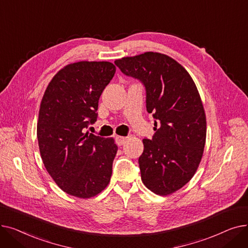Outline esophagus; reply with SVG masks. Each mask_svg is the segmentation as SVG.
I'll list each match as a JSON object with an SVG mask.
<instances>
[{
  "label": "esophagus",
  "instance_id": "esophagus-1",
  "mask_svg": "<svg viewBox=\"0 0 248 248\" xmlns=\"http://www.w3.org/2000/svg\"><path fill=\"white\" fill-rule=\"evenodd\" d=\"M125 140H126V139L124 137H121V136H116L115 137V141H116L117 146H123L124 142H125Z\"/></svg>",
  "mask_w": 248,
  "mask_h": 248
}]
</instances>
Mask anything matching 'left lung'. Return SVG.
Returning <instances> with one entry per match:
<instances>
[{
	"instance_id": "obj_1",
	"label": "left lung",
	"mask_w": 248,
	"mask_h": 248,
	"mask_svg": "<svg viewBox=\"0 0 248 248\" xmlns=\"http://www.w3.org/2000/svg\"><path fill=\"white\" fill-rule=\"evenodd\" d=\"M121 71L146 89V107L155 133L144 139L139 158L142 183L158 195H170L192 179L206 140V116L192 77L173 58L146 52L114 61Z\"/></svg>"
}]
</instances>
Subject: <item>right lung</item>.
I'll return each instance as SVG.
<instances>
[{
  "label": "right lung",
  "mask_w": 248,
  "mask_h": 248,
  "mask_svg": "<svg viewBox=\"0 0 248 248\" xmlns=\"http://www.w3.org/2000/svg\"><path fill=\"white\" fill-rule=\"evenodd\" d=\"M115 66L80 61L62 68L43 95L37 124L41 158L60 189L90 198L106 188L117 152L113 139L85 133L97 119L98 100Z\"/></svg>",
  "instance_id": "add662e5"
}]
</instances>
